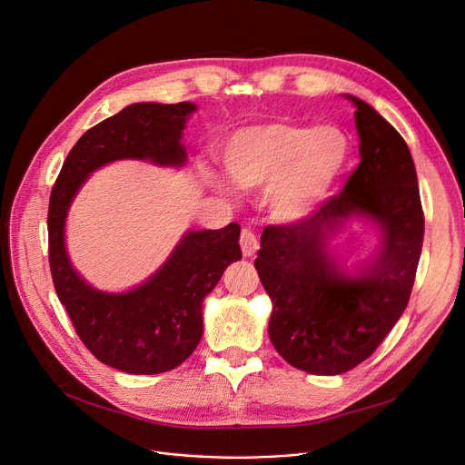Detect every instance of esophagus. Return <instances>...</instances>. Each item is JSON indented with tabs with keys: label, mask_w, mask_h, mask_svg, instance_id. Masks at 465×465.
<instances>
[{
	"label": "esophagus",
	"mask_w": 465,
	"mask_h": 465,
	"mask_svg": "<svg viewBox=\"0 0 465 465\" xmlns=\"http://www.w3.org/2000/svg\"><path fill=\"white\" fill-rule=\"evenodd\" d=\"M239 245H241V251H242V256L245 258H251L256 254L260 242H258V237L249 230L245 228L241 232V237H239Z\"/></svg>",
	"instance_id": "obj_1"
}]
</instances>
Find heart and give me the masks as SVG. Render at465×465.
I'll return each instance as SVG.
<instances>
[{
	"instance_id": "heart-1",
	"label": "heart",
	"mask_w": 465,
	"mask_h": 465,
	"mask_svg": "<svg viewBox=\"0 0 465 465\" xmlns=\"http://www.w3.org/2000/svg\"><path fill=\"white\" fill-rule=\"evenodd\" d=\"M349 139L335 126L302 122L242 128L224 146L230 177L247 190L270 186L267 203L277 220L298 223L331 193L349 160ZM207 177L224 188L223 181Z\"/></svg>"
}]
</instances>
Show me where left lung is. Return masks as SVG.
Listing matches in <instances>:
<instances>
[{"instance_id":"8db88e82","label":"left lung","mask_w":465,"mask_h":465,"mask_svg":"<svg viewBox=\"0 0 465 465\" xmlns=\"http://www.w3.org/2000/svg\"><path fill=\"white\" fill-rule=\"evenodd\" d=\"M356 105L360 163L345 188L292 224L265 226L256 272L273 312L270 339L294 368L341 375L368 360L403 314L422 252L424 211L405 139L365 102ZM368 215L383 245L363 274L339 272L327 239L339 219Z\"/></svg>"}]
</instances>
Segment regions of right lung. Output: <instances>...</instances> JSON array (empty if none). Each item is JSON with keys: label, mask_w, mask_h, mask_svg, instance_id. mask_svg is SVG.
Here are the masks:
<instances>
[{"label": "right lung", "mask_w": 465, "mask_h": 465, "mask_svg": "<svg viewBox=\"0 0 465 465\" xmlns=\"http://www.w3.org/2000/svg\"><path fill=\"white\" fill-rule=\"evenodd\" d=\"M193 111L188 102L134 104L105 118L69 151L48 202V263L58 300L84 347L102 363L132 375L175 370L198 347L203 300L226 267L241 260V226L186 233L153 279L124 294H105L71 267L64 245L65 214L92 171L113 160L184 163L179 139Z\"/></svg>", "instance_id": "add662e5"}]
</instances>
